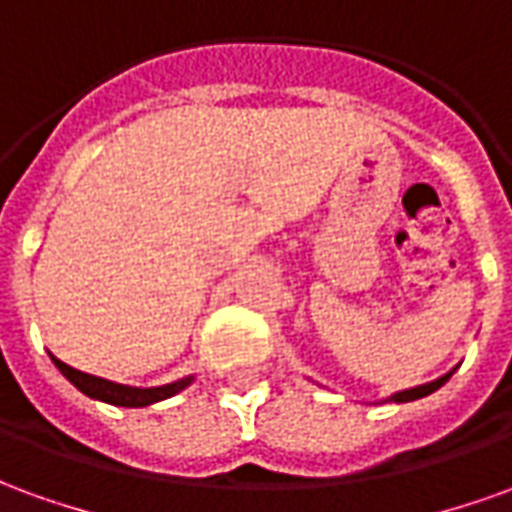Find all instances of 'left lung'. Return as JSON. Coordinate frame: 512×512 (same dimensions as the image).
<instances>
[{"mask_svg":"<svg viewBox=\"0 0 512 512\" xmlns=\"http://www.w3.org/2000/svg\"><path fill=\"white\" fill-rule=\"evenodd\" d=\"M458 367H461V365H455V367H452V370H447V373H444V376L433 378V381H428V384L411 386V389H400V392H395V395L384 397V400H381V403H411V400H419V397H428V395H433V392H436V389H439V386H444V384H447V381H450L452 373H455V370H458Z\"/></svg>","mask_w":512,"mask_h":512,"instance_id":"left-lung-1","label":"left lung"}]
</instances>
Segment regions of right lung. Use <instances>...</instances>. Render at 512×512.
<instances>
[{
  "label": "right lung",
  "instance_id": "add662e5",
  "mask_svg": "<svg viewBox=\"0 0 512 512\" xmlns=\"http://www.w3.org/2000/svg\"><path fill=\"white\" fill-rule=\"evenodd\" d=\"M51 362H54V367H57L62 376L68 378L79 392H84L87 397H93V400H101V403H109V406L123 408H145L153 406V403H161V400H167V397L183 392V389L191 384V378H194L186 376L178 378V381H172V384L161 386H128L106 381V378L90 376V373H82V370H76V367L60 362L57 356H51Z\"/></svg>",
  "mask_w": 512,
  "mask_h": 512
}]
</instances>
